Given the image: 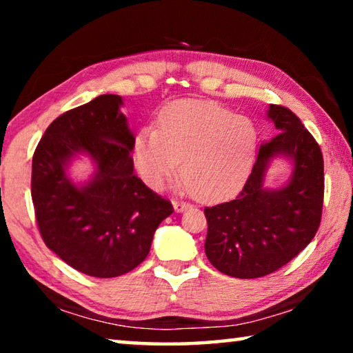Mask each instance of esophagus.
<instances>
[{"label":"esophagus","mask_w":353,"mask_h":353,"mask_svg":"<svg viewBox=\"0 0 353 353\" xmlns=\"http://www.w3.org/2000/svg\"><path fill=\"white\" fill-rule=\"evenodd\" d=\"M172 205H174V210L177 213H182L183 210H187V208H188V204H187V202H183V201H172Z\"/></svg>","instance_id":"34e87169"}]
</instances>
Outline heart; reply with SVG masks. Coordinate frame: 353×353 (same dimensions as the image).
I'll list each match as a JSON object with an SVG mask.
<instances>
[{"instance_id":"obj_1","label":"heart","mask_w":353,"mask_h":353,"mask_svg":"<svg viewBox=\"0 0 353 353\" xmlns=\"http://www.w3.org/2000/svg\"><path fill=\"white\" fill-rule=\"evenodd\" d=\"M255 152L252 121L210 101L171 104L160 113L159 129L143 128L134 141L137 171L148 187L163 188L182 160V188L202 201L240 187Z\"/></svg>"}]
</instances>
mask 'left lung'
Segmentation results:
<instances>
[{"label": "left lung", "instance_id": "left-lung-1", "mask_svg": "<svg viewBox=\"0 0 353 353\" xmlns=\"http://www.w3.org/2000/svg\"><path fill=\"white\" fill-rule=\"evenodd\" d=\"M268 118L277 135L261 143L252 172L235 199L205 207V254L225 276L256 279L280 270L307 248L321 224L324 202V159L313 135L294 113L271 104ZM276 157L293 163L282 189L264 187Z\"/></svg>", "mask_w": 353, "mask_h": 353}]
</instances>
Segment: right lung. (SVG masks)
<instances>
[{
	"instance_id": "add662e5",
	"label": "right lung",
	"mask_w": 353,
	"mask_h": 353,
	"mask_svg": "<svg viewBox=\"0 0 353 353\" xmlns=\"http://www.w3.org/2000/svg\"><path fill=\"white\" fill-rule=\"evenodd\" d=\"M118 94H101L56 118L32 157L31 194L40 235L76 271L110 279L146 259L159 224L174 212L134 174L135 137ZM79 153L92 159L90 181L66 176Z\"/></svg>"
}]
</instances>
